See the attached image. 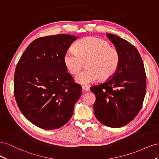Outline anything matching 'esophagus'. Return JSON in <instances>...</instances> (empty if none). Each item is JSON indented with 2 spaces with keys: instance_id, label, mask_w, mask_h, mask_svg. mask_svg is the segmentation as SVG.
Here are the masks:
<instances>
[{
  "instance_id": "obj_1",
  "label": "esophagus",
  "mask_w": 159,
  "mask_h": 159,
  "mask_svg": "<svg viewBox=\"0 0 159 159\" xmlns=\"http://www.w3.org/2000/svg\"><path fill=\"white\" fill-rule=\"evenodd\" d=\"M82 89H83L84 91H89V86H88V85H82Z\"/></svg>"
}]
</instances>
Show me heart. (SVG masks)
<instances>
[{"mask_svg": "<svg viewBox=\"0 0 159 159\" xmlns=\"http://www.w3.org/2000/svg\"><path fill=\"white\" fill-rule=\"evenodd\" d=\"M85 62L87 68L80 73L75 80L78 83L89 84L99 78L107 80L112 78L119 68L120 55L107 41L88 36L77 42L74 50H68L64 56V65L72 75L78 74Z\"/></svg>", "mask_w": 159, "mask_h": 159, "instance_id": "heart-1", "label": "heart"}]
</instances>
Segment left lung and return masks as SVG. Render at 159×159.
Instances as JSON below:
<instances>
[{"instance_id":"left-lung-1","label":"left lung","mask_w":159,"mask_h":159,"mask_svg":"<svg viewBox=\"0 0 159 159\" xmlns=\"http://www.w3.org/2000/svg\"><path fill=\"white\" fill-rule=\"evenodd\" d=\"M106 36L119 53V68L112 78L90 89L96 97V118L105 125L118 128L131 122L140 111L146 93V74L135 47L116 35Z\"/></svg>"}]
</instances>
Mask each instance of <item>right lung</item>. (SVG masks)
<instances>
[{"label": "right lung", "instance_id": "right-lung-1", "mask_svg": "<svg viewBox=\"0 0 159 159\" xmlns=\"http://www.w3.org/2000/svg\"><path fill=\"white\" fill-rule=\"evenodd\" d=\"M75 36L57 34L37 38L18 61L14 93L19 109L28 121L44 129L68 123L81 87L67 72L64 56Z\"/></svg>", "mask_w": 159, "mask_h": 159}]
</instances>
